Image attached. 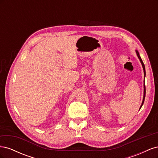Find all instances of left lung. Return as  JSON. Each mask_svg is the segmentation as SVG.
Listing matches in <instances>:
<instances>
[{"mask_svg": "<svg viewBox=\"0 0 158 158\" xmlns=\"http://www.w3.org/2000/svg\"><path fill=\"white\" fill-rule=\"evenodd\" d=\"M136 54H137V56H138V59H140V63H141V64H142V65L143 70H144V77H145V76H146V70H145V66H144V63H143V61H142V59H141V57H140V55H139V52H138V51L136 50ZM145 96H146V87H145V84L144 83V98H143V101H142L141 106H140V109H141L143 103H144Z\"/></svg>", "mask_w": 158, "mask_h": 158, "instance_id": "1", "label": "left lung"}]
</instances>
